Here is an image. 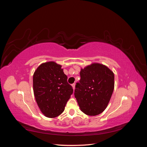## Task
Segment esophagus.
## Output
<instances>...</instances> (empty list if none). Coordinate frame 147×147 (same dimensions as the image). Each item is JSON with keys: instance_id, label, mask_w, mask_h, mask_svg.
<instances>
[{"instance_id": "esophagus-1", "label": "esophagus", "mask_w": 147, "mask_h": 147, "mask_svg": "<svg viewBox=\"0 0 147 147\" xmlns=\"http://www.w3.org/2000/svg\"><path fill=\"white\" fill-rule=\"evenodd\" d=\"M72 88H73V90H74L75 88V83L72 84Z\"/></svg>"}]
</instances>
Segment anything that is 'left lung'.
Masks as SVG:
<instances>
[{
	"label": "left lung",
	"mask_w": 147,
	"mask_h": 147,
	"mask_svg": "<svg viewBox=\"0 0 147 147\" xmlns=\"http://www.w3.org/2000/svg\"><path fill=\"white\" fill-rule=\"evenodd\" d=\"M74 95L82 112L90 116L103 112L114 90V74L107 67L93 63L82 69Z\"/></svg>",
	"instance_id": "obj_1"
}]
</instances>
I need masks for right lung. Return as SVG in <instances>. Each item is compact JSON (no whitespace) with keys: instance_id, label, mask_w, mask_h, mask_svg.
<instances>
[{"instance_id":"1","label":"right lung","mask_w":147,"mask_h":147,"mask_svg":"<svg viewBox=\"0 0 147 147\" xmlns=\"http://www.w3.org/2000/svg\"><path fill=\"white\" fill-rule=\"evenodd\" d=\"M33 90L40 110L48 118H55L63 113L73 93L61 65L53 61L42 63L35 71Z\"/></svg>"}]
</instances>
